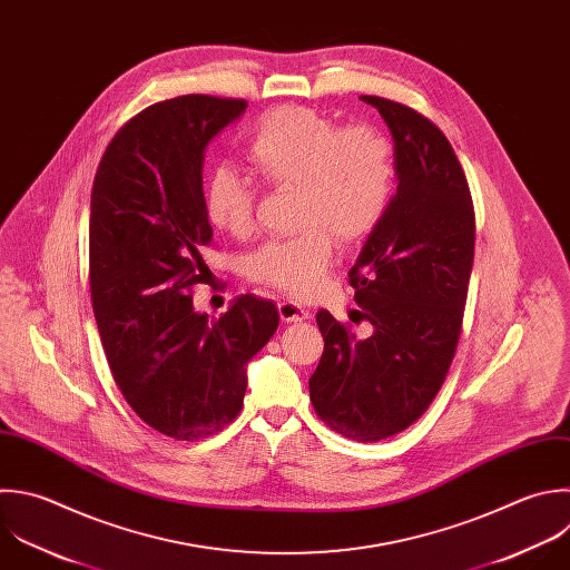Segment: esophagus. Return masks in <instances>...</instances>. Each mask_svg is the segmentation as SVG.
<instances>
[{
    "mask_svg": "<svg viewBox=\"0 0 570 570\" xmlns=\"http://www.w3.org/2000/svg\"><path fill=\"white\" fill-rule=\"evenodd\" d=\"M278 314H281V321H285V323H298V321L309 318V312L303 305H298L296 301H289V298L278 303Z\"/></svg>",
    "mask_w": 570,
    "mask_h": 570,
    "instance_id": "34e87169",
    "label": "esophagus"
}]
</instances>
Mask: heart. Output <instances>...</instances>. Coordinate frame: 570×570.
Masks as SVG:
<instances>
[{
  "label": "heart",
  "mask_w": 570,
  "mask_h": 570,
  "mask_svg": "<svg viewBox=\"0 0 570 570\" xmlns=\"http://www.w3.org/2000/svg\"><path fill=\"white\" fill-rule=\"evenodd\" d=\"M245 156L276 189H296V227L287 240H269L247 261L252 281L287 296L321 289L334 261V238L354 245L383 220L394 191V147L370 125L341 129L307 107H278L252 134ZM256 194L247 178L223 165L207 178V223L234 238L254 229Z\"/></svg>",
  "instance_id": "b5f03b06"
}]
</instances>
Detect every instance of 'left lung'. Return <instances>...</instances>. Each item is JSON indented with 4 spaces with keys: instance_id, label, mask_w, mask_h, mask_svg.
<instances>
[{
    "instance_id": "8db88e82",
    "label": "left lung",
    "mask_w": 570,
    "mask_h": 570,
    "mask_svg": "<svg viewBox=\"0 0 570 570\" xmlns=\"http://www.w3.org/2000/svg\"><path fill=\"white\" fill-rule=\"evenodd\" d=\"M361 100L392 131L399 185L347 274L372 334L356 338L327 309L316 314L325 347L309 399L327 428L365 443L412 425L448 376L474 258V207L436 125L385 98Z\"/></svg>"
}]
</instances>
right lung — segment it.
Wrapping results in <instances>:
<instances>
[{
    "instance_id": "obj_1",
    "label": "right lung",
    "mask_w": 570,
    "mask_h": 570,
    "mask_svg": "<svg viewBox=\"0 0 570 570\" xmlns=\"http://www.w3.org/2000/svg\"><path fill=\"white\" fill-rule=\"evenodd\" d=\"M245 100L180 96L151 105L109 142L91 194V303L111 374L131 410L176 441L232 423L247 363L278 327L272 301L243 294L218 318L194 309L209 267L203 160Z\"/></svg>"
}]
</instances>
